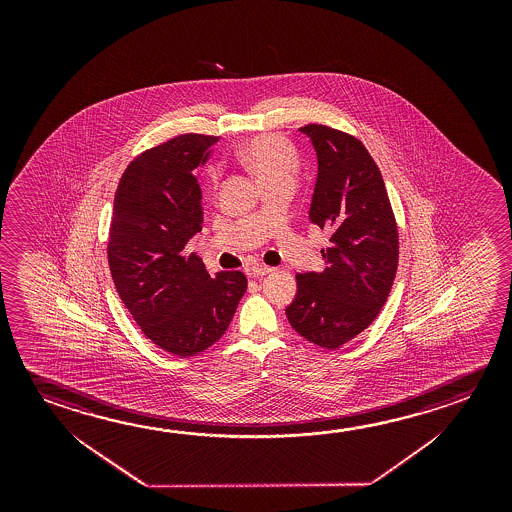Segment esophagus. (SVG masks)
I'll list each match as a JSON object with an SVG mask.
<instances>
[{
    "label": "esophagus",
    "instance_id": "obj_1",
    "mask_svg": "<svg viewBox=\"0 0 512 512\" xmlns=\"http://www.w3.org/2000/svg\"><path fill=\"white\" fill-rule=\"evenodd\" d=\"M273 268H269L266 264H253L252 268H250V275L255 278L264 277V275H268L271 273Z\"/></svg>",
    "mask_w": 512,
    "mask_h": 512
}]
</instances>
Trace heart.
<instances>
[{"mask_svg":"<svg viewBox=\"0 0 512 512\" xmlns=\"http://www.w3.org/2000/svg\"><path fill=\"white\" fill-rule=\"evenodd\" d=\"M239 159L252 169L262 185L275 180H294L300 169L298 151L285 137L277 134H260L248 139L239 148ZM212 178L216 182V171Z\"/></svg>","mask_w":512,"mask_h":512,"instance_id":"heart-1","label":"heart"}]
</instances>
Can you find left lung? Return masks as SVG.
I'll return each mask as SVG.
<instances>
[{"instance_id": "obj_1", "label": "left lung", "mask_w": 512, "mask_h": 512, "mask_svg": "<svg viewBox=\"0 0 512 512\" xmlns=\"http://www.w3.org/2000/svg\"><path fill=\"white\" fill-rule=\"evenodd\" d=\"M318 153L309 218L328 228L321 273L296 275L298 293L285 309L310 343L337 350L375 321L398 268V227L377 162L353 135L310 123L300 128Z\"/></svg>"}]
</instances>
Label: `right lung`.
I'll return each mask as SVG.
<instances>
[{
	"mask_svg": "<svg viewBox=\"0 0 512 512\" xmlns=\"http://www.w3.org/2000/svg\"><path fill=\"white\" fill-rule=\"evenodd\" d=\"M214 135L184 134L137 155L119 180L110 221V273L144 336L191 357L225 334L248 280L241 271L210 277L185 244L202 230L196 168Z\"/></svg>",
	"mask_w": 512,
	"mask_h": 512,
	"instance_id": "right-lung-1",
	"label": "right lung"
}]
</instances>
